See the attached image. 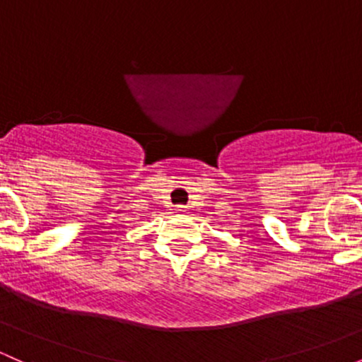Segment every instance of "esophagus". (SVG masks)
<instances>
[{"instance_id": "obj_1", "label": "esophagus", "mask_w": 362, "mask_h": 362, "mask_svg": "<svg viewBox=\"0 0 362 362\" xmlns=\"http://www.w3.org/2000/svg\"><path fill=\"white\" fill-rule=\"evenodd\" d=\"M175 211H177V213H185V211H187V206H184V204H178L177 206V208H175Z\"/></svg>"}]
</instances>
